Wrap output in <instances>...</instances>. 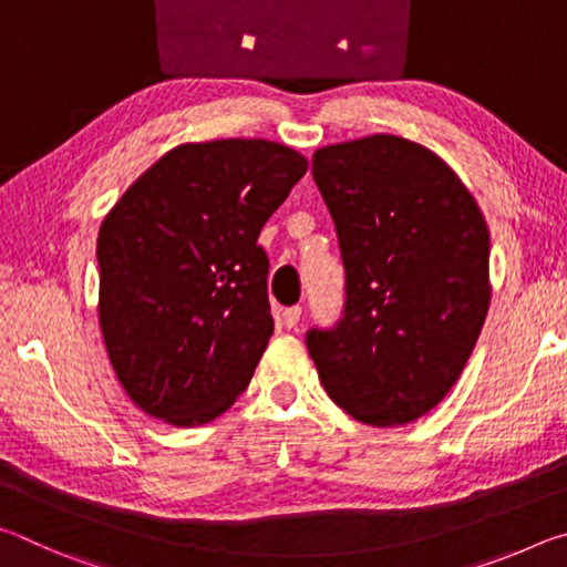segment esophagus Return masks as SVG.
I'll use <instances>...</instances> for the list:
<instances>
[{
  "label": "esophagus",
  "mask_w": 567,
  "mask_h": 567,
  "mask_svg": "<svg viewBox=\"0 0 567 567\" xmlns=\"http://www.w3.org/2000/svg\"><path fill=\"white\" fill-rule=\"evenodd\" d=\"M300 315H302V307L300 305H292V307H287V310L282 312V322H285V328H297V322H300Z\"/></svg>",
  "instance_id": "esophagus-1"
}]
</instances>
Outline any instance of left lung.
<instances>
[{
  "label": "left lung",
  "mask_w": 567,
  "mask_h": 567,
  "mask_svg": "<svg viewBox=\"0 0 567 567\" xmlns=\"http://www.w3.org/2000/svg\"><path fill=\"white\" fill-rule=\"evenodd\" d=\"M338 229L344 315L307 332L328 395L364 425H405L443 400L491 307V233L433 150L370 134L315 152Z\"/></svg>",
  "instance_id": "obj_1"
}]
</instances>
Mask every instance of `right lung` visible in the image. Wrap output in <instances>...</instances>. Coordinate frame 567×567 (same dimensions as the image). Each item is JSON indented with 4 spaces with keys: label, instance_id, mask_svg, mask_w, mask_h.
Listing matches in <instances>:
<instances>
[{
    "label": "right lung",
    "instance_id": "right-lung-1",
    "mask_svg": "<svg viewBox=\"0 0 567 567\" xmlns=\"http://www.w3.org/2000/svg\"><path fill=\"white\" fill-rule=\"evenodd\" d=\"M305 172L300 152L270 140L187 142L104 217L100 328L147 415L205 425L249 385L275 330L257 237Z\"/></svg>",
    "mask_w": 567,
    "mask_h": 567
}]
</instances>
